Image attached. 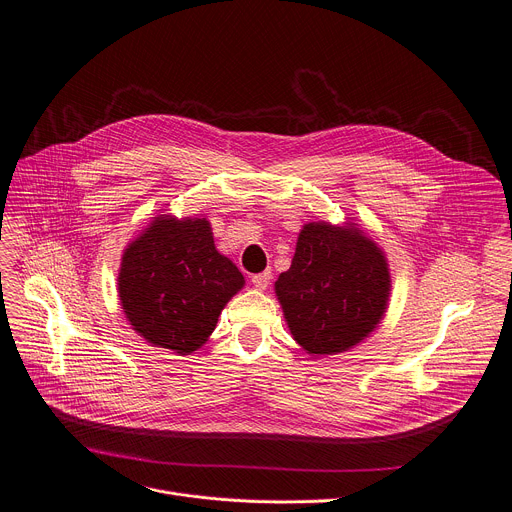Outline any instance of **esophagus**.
I'll return each mask as SVG.
<instances>
[{
	"label": "esophagus",
	"mask_w": 512,
	"mask_h": 512,
	"mask_svg": "<svg viewBox=\"0 0 512 512\" xmlns=\"http://www.w3.org/2000/svg\"><path fill=\"white\" fill-rule=\"evenodd\" d=\"M251 282H253V286H255L257 290H265V288L269 286V282H271V271H263V273L253 275Z\"/></svg>",
	"instance_id": "34e87169"
}]
</instances>
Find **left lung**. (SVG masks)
<instances>
[{
    "instance_id": "left-lung-1",
    "label": "left lung",
    "mask_w": 512,
    "mask_h": 512,
    "mask_svg": "<svg viewBox=\"0 0 512 512\" xmlns=\"http://www.w3.org/2000/svg\"><path fill=\"white\" fill-rule=\"evenodd\" d=\"M384 251L353 222H308L275 282L294 341L308 355L349 351L376 331L390 298Z\"/></svg>"
}]
</instances>
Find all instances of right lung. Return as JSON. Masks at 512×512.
Wrapping results in <instances>:
<instances>
[{
    "mask_svg": "<svg viewBox=\"0 0 512 512\" xmlns=\"http://www.w3.org/2000/svg\"><path fill=\"white\" fill-rule=\"evenodd\" d=\"M245 277L214 247L206 218L161 214L124 249L118 296L132 329L153 347L188 355L216 329Z\"/></svg>",
    "mask_w": 512,
    "mask_h": 512,
    "instance_id": "1",
    "label": "right lung"
}]
</instances>
